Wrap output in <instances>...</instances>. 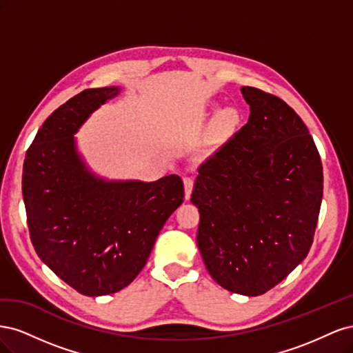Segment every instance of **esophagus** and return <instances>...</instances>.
Instances as JSON below:
<instances>
[{"label":"esophagus","instance_id":"34e87169","mask_svg":"<svg viewBox=\"0 0 353 353\" xmlns=\"http://www.w3.org/2000/svg\"><path fill=\"white\" fill-rule=\"evenodd\" d=\"M194 183H193V178L185 176L184 178V190H185V200H190L191 197V191H193Z\"/></svg>","mask_w":353,"mask_h":353}]
</instances>
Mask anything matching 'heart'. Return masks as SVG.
Instances as JSON below:
<instances>
[{
    "instance_id": "b5f03b06",
    "label": "heart",
    "mask_w": 353,
    "mask_h": 353,
    "mask_svg": "<svg viewBox=\"0 0 353 353\" xmlns=\"http://www.w3.org/2000/svg\"><path fill=\"white\" fill-rule=\"evenodd\" d=\"M239 123V112L234 108H223L218 110L212 121V135L215 138H223L230 135Z\"/></svg>"
}]
</instances>
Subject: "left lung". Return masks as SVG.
<instances>
[{"label":"left lung","mask_w":353,"mask_h":353,"mask_svg":"<svg viewBox=\"0 0 353 353\" xmlns=\"http://www.w3.org/2000/svg\"><path fill=\"white\" fill-rule=\"evenodd\" d=\"M249 121L199 168L191 203L197 245L221 287L259 296L311 249L323 200V163L299 114L275 95L241 87Z\"/></svg>","instance_id":"obj_1"}]
</instances>
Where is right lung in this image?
Returning <instances> with one entry per match:
<instances>
[{
	"mask_svg": "<svg viewBox=\"0 0 353 353\" xmlns=\"http://www.w3.org/2000/svg\"><path fill=\"white\" fill-rule=\"evenodd\" d=\"M119 87L85 90L39 128L23 163V201L35 252L59 279L85 296L130 285L160 230L184 200L178 175L153 183L97 175L74 134Z\"/></svg>",
	"mask_w": 353,
	"mask_h": 353,
	"instance_id": "obj_1",
	"label": "right lung"
}]
</instances>
